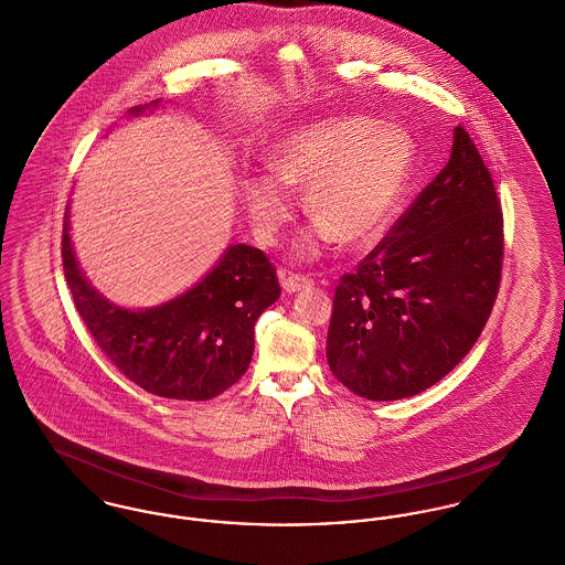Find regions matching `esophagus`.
Instances as JSON below:
<instances>
[{
  "instance_id": "34e87169",
  "label": "esophagus",
  "mask_w": 565,
  "mask_h": 565,
  "mask_svg": "<svg viewBox=\"0 0 565 565\" xmlns=\"http://www.w3.org/2000/svg\"><path fill=\"white\" fill-rule=\"evenodd\" d=\"M279 279H281V288L286 292H290V295H295V292H299L303 288H309L313 284L309 277L290 273V270H279Z\"/></svg>"
}]
</instances>
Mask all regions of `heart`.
I'll return each instance as SVG.
<instances>
[{"label":"heart","mask_w":565,"mask_h":565,"mask_svg":"<svg viewBox=\"0 0 565 565\" xmlns=\"http://www.w3.org/2000/svg\"><path fill=\"white\" fill-rule=\"evenodd\" d=\"M266 163L270 175H252L241 186L258 238L270 243L290 218L284 186L305 189V211L316 225L297 252L316 256L327 243L361 247L387 232L413 178L415 141L367 116H331L277 139Z\"/></svg>","instance_id":"1"}]
</instances>
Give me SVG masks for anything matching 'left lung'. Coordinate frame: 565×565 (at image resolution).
Wrapping results in <instances>:
<instances>
[{
  "label": "left lung",
  "mask_w": 565,
  "mask_h": 565,
  "mask_svg": "<svg viewBox=\"0 0 565 565\" xmlns=\"http://www.w3.org/2000/svg\"><path fill=\"white\" fill-rule=\"evenodd\" d=\"M503 215L462 127L449 163L335 288L327 361L365 399L417 395L473 348L499 292Z\"/></svg>",
  "instance_id": "8db88e82"
}]
</instances>
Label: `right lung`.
Here are the masks:
<instances>
[{
    "instance_id": "obj_1",
    "label": "right lung",
    "mask_w": 565,
    "mask_h": 565,
    "mask_svg": "<svg viewBox=\"0 0 565 565\" xmlns=\"http://www.w3.org/2000/svg\"><path fill=\"white\" fill-rule=\"evenodd\" d=\"M132 107L130 116L157 107ZM66 206L62 230L64 277L79 316L109 361L141 390L172 399H211L249 367L254 327L281 295L260 249L230 245L200 284L168 303L125 309L96 292L71 243Z\"/></svg>"
}]
</instances>
